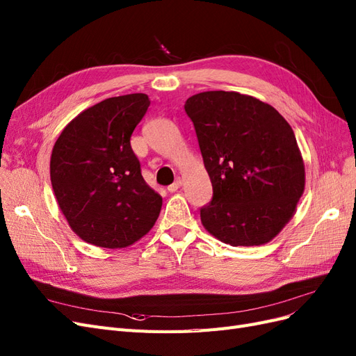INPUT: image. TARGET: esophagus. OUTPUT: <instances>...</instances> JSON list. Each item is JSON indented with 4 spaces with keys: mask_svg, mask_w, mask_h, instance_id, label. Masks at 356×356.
<instances>
[{
    "mask_svg": "<svg viewBox=\"0 0 356 356\" xmlns=\"http://www.w3.org/2000/svg\"><path fill=\"white\" fill-rule=\"evenodd\" d=\"M181 184H182L181 178H177V179H175V182H172L170 186H168V191H169V193H175V191L181 187Z\"/></svg>",
    "mask_w": 356,
    "mask_h": 356,
    "instance_id": "obj_1",
    "label": "esophagus"
}]
</instances>
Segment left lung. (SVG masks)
I'll use <instances>...</instances> for the list:
<instances>
[{
    "instance_id": "obj_1",
    "label": "left lung",
    "mask_w": 356,
    "mask_h": 356,
    "mask_svg": "<svg viewBox=\"0 0 356 356\" xmlns=\"http://www.w3.org/2000/svg\"><path fill=\"white\" fill-rule=\"evenodd\" d=\"M184 110L213 190L200 208L204 229L232 246L272 241L305 191L293 129L272 105L238 92L193 95Z\"/></svg>"
}]
</instances>
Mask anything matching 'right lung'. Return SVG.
Wrapping results in <instances>:
<instances>
[{"mask_svg": "<svg viewBox=\"0 0 356 356\" xmlns=\"http://www.w3.org/2000/svg\"><path fill=\"white\" fill-rule=\"evenodd\" d=\"M149 106L145 93L114 96L63 129L50 159L51 187L80 238L124 248L153 227L161 197L147 186L131 136Z\"/></svg>", "mask_w": 356, "mask_h": 356, "instance_id": "right-lung-1", "label": "right lung"}]
</instances>
